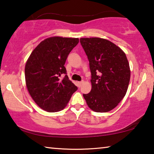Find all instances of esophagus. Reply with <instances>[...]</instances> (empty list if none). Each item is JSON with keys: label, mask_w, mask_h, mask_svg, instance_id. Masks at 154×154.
<instances>
[{"label": "esophagus", "mask_w": 154, "mask_h": 154, "mask_svg": "<svg viewBox=\"0 0 154 154\" xmlns=\"http://www.w3.org/2000/svg\"><path fill=\"white\" fill-rule=\"evenodd\" d=\"M82 83H83V82H77V86L79 87V88H80L81 86H82Z\"/></svg>", "instance_id": "esophagus-1"}]
</instances>
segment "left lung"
<instances>
[{"label": "left lung", "instance_id": "left-lung-1", "mask_svg": "<svg viewBox=\"0 0 154 154\" xmlns=\"http://www.w3.org/2000/svg\"><path fill=\"white\" fill-rule=\"evenodd\" d=\"M88 56L92 90L83 96L94 111L105 113L113 109L126 95L130 79L126 54L118 46L104 38H81Z\"/></svg>", "mask_w": 154, "mask_h": 154}]
</instances>
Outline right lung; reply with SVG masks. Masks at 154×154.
Segmentation results:
<instances>
[{"instance_id": "add662e5", "label": "right lung", "mask_w": 154, "mask_h": 154, "mask_svg": "<svg viewBox=\"0 0 154 154\" xmlns=\"http://www.w3.org/2000/svg\"><path fill=\"white\" fill-rule=\"evenodd\" d=\"M78 43V38L49 37L41 41L28 58L25 66L27 89L36 105L43 110H62L77 90L69 79L64 64ZM63 74L65 76L61 79Z\"/></svg>"}]
</instances>
